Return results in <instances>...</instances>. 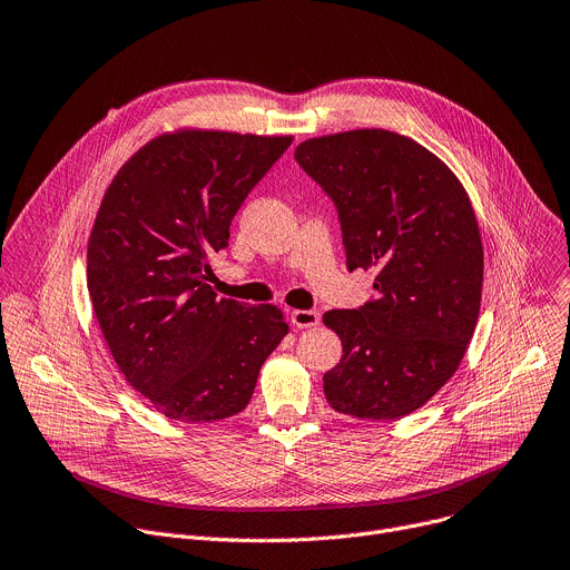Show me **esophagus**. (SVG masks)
I'll use <instances>...</instances> for the list:
<instances>
[{"mask_svg": "<svg viewBox=\"0 0 570 570\" xmlns=\"http://www.w3.org/2000/svg\"><path fill=\"white\" fill-rule=\"evenodd\" d=\"M292 324L296 328H313L320 324V313L315 311H294L292 313Z\"/></svg>", "mask_w": 570, "mask_h": 570, "instance_id": "34e87169", "label": "esophagus"}]
</instances>
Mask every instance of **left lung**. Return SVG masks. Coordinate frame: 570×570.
Here are the masks:
<instances>
[{"mask_svg": "<svg viewBox=\"0 0 570 570\" xmlns=\"http://www.w3.org/2000/svg\"><path fill=\"white\" fill-rule=\"evenodd\" d=\"M298 166L333 198L348 272H374L358 311H328L342 340L326 402L361 420H397L459 370L474 333L484 246L456 175L390 129H352L296 146Z\"/></svg>", "mask_w": 570, "mask_h": 570, "instance_id": "1", "label": "left lung"}]
</instances>
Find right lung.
I'll list each match as a JSON object with an SVG mask.
<instances>
[{
  "instance_id": "obj_1",
  "label": "right lung",
  "mask_w": 570,
  "mask_h": 570,
  "mask_svg": "<svg viewBox=\"0 0 570 570\" xmlns=\"http://www.w3.org/2000/svg\"><path fill=\"white\" fill-rule=\"evenodd\" d=\"M292 137L178 129L129 157L86 253L98 324L127 383L170 420L216 422L253 397L289 326L276 305L218 298L209 253Z\"/></svg>"
}]
</instances>
